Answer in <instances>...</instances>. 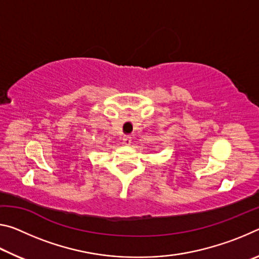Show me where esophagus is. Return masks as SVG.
Masks as SVG:
<instances>
[{"mask_svg":"<svg viewBox=\"0 0 259 259\" xmlns=\"http://www.w3.org/2000/svg\"><path fill=\"white\" fill-rule=\"evenodd\" d=\"M131 142H133V139H131L130 136H124L123 144H125V145H131Z\"/></svg>","mask_w":259,"mask_h":259,"instance_id":"obj_1","label":"esophagus"}]
</instances>
